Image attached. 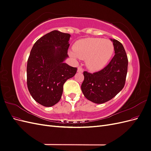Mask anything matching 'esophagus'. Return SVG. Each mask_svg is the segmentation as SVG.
I'll use <instances>...</instances> for the list:
<instances>
[{
	"label": "esophagus",
	"mask_w": 151,
	"mask_h": 151,
	"mask_svg": "<svg viewBox=\"0 0 151 151\" xmlns=\"http://www.w3.org/2000/svg\"><path fill=\"white\" fill-rule=\"evenodd\" d=\"M77 72H78L79 73H83V68H81V67H78V68H77Z\"/></svg>",
	"instance_id": "34e87169"
}]
</instances>
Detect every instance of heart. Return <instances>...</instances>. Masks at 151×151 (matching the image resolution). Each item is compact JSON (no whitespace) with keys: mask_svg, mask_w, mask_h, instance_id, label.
<instances>
[{"mask_svg":"<svg viewBox=\"0 0 151 151\" xmlns=\"http://www.w3.org/2000/svg\"><path fill=\"white\" fill-rule=\"evenodd\" d=\"M73 48L74 52H69L70 56L86 60V65L91 72L99 71L106 67L115 50L110 40L99 38L79 40L74 43Z\"/></svg>","mask_w":151,"mask_h":151,"instance_id":"heart-1","label":"heart"}]
</instances>
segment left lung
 I'll return each instance as SVG.
<instances>
[{
    "instance_id": "1",
    "label": "left lung",
    "mask_w": 151,
    "mask_h": 151,
    "mask_svg": "<svg viewBox=\"0 0 151 151\" xmlns=\"http://www.w3.org/2000/svg\"><path fill=\"white\" fill-rule=\"evenodd\" d=\"M115 48V56L103 69L91 74L84 72V80L81 90L86 98L94 103L101 104L113 98L125 86L128 58L123 45L110 39Z\"/></svg>"
}]
</instances>
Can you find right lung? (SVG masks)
I'll return each instance as SVG.
<instances>
[{"instance_id":"add662e5","label":"right lung","mask_w":151,"mask_h":151,"mask_svg":"<svg viewBox=\"0 0 151 151\" xmlns=\"http://www.w3.org/2000/svg\"><path fill=\"white\" fill-rule=\"evenodd\" d=\"M70 35L54 30L36 41L27 63V85L39 104L50 107L62 97L63 86L74 77L77 68L64 63Z\"/></svg>"}]
</instances>
